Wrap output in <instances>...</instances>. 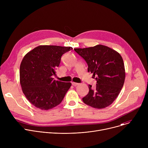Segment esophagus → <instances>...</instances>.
I'll use <instances>...</instances> for the list:
<instances>
[{"label":"esophagus","mask_w":148,"mask_h":148,"mask_svg":"<svg viewBox=\"0 0 148 148\" xmlns=\"http://www.w3.org/2000/svg\"><path fill=\"white\" fill-rule=\"evenodd\" d=\"M78 83H77V82H72V85L73 86H78Z\"/></svg>","instance_id":"1"}]
</instances>
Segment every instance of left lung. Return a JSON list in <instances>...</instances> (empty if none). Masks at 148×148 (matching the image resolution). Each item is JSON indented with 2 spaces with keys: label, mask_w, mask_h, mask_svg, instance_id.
<instances>
[{
  "label": "left lung",
  "mask_w": 148,
  "mask_h": 148,
  "mask_svg": "<svg viewBox=\"0 0 148 148\" xmlns=\"http://www.w3.org/2000/svg\"><path fill=\"white\" fill-rule=\"evenodd\" d=\"M74 50L87 62L88 71L96 77L95 88L92 89L89 85V92L82 98L83 102L97 109L108 107L119 95L125 81V70L121 56L101 45Z\"/></svg>",
  "instance_id": "left-lung-1"
}]
</instances>
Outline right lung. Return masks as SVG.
Returning <instances> with one entry per match:
<instances>
[{
	"label": "right lung",
	"instance_id": "obj_1",
	"mask_svg": "<svg viewBox=\"0 0 148 148\" xmlns=\"http://www.w3.org/2000/svg\"><path fill=\"white\" fill-rule=\"evenodd\" d=\"M71 47L39 46L27 53L20 66V83L28 101L41 110L59 105L71 86V82L53 80L63 54Z\"/></svg>",
	"mask_w": 148,
	"mask_h": 148
}]
</instances>
